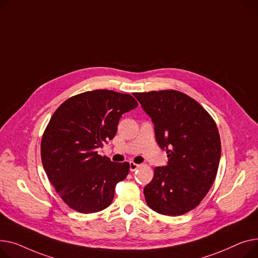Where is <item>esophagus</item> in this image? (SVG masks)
I'll return each mask as SVG.
<instances>
[{"label": "esophagus", "mask_w": 258, "mask_h": 258, "mask_svg": "<svg viewBox=\"0 0 258 258\" xmlns=\"http://www.w3.org/2000/svg\"><path fill=\"white\" fill-rule=\"evenodd\" d=\"M141 166V164H138V163H134V162H130V171L131 172H134L135 170H138Z\"/></svg>", "instance_id": "esophagus-1"}]
</instances>
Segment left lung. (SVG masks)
Returning a JSON list of instances; mask_svg holds the SVG:
<instances>
[{
	"label": "left lung",
	"instance_id": "8db88e82",
	"mask_svg": "<svg viewBox=\"0 0 258 258\" xmlns=\"http://www.w3.org/2000/svg\"><path fill=\"white\" fill-rule=\"evenodd\" d=\"M152 118L156 142L166 151V166L154 169L144 188L148 206L164 216H181L198 206L215 182L221 139L215 119L178 90L134 93Z\"/></svg>",
	"mask_w": 258,
	"mask_h": 258
}]
</instances>
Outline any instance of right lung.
<instances>
[{
	"instance_id": "add662e5",
	"label": "right lung",
	"mask_w": 258,
	"mask_h": 258,
	"mask_svg": "<svg viewBox=\"0 0 258 258\" xmlns=\"http://www.w3.org/2000/svg\"><path fill=\"white\" fill-rule=\"evenodd\" d=\"M139 106L131 95L96 89L73 96L53 113L42 134L40 155L50 182L62 201L81 214L108 207L129 162L98 154L112 140L123 113Z\"/></svg>"
}]
</instances>
